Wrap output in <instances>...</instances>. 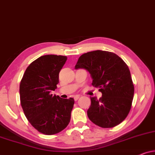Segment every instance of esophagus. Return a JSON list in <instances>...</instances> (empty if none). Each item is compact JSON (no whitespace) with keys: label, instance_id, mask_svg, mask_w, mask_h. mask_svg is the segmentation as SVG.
Wrapping results in <instances>:
<instances>
[{"label":"esophagus","instance_id":"34e87169","mask_svg":"<svg viewBox=\"0 0 155 155\" xmlns=\"http://www.w3.org/2000/svg\"><path fill=\"white\" fill-rule=\"evenodd\" d=\"M78 98H79V96H78V95H76V96H74V99L75 101H77V100H78Z\"/></svg>","mask_w":155,"mask_h":155}]
</instances>
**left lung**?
<instances>
[{
  "mask_svg": "<svg viewBox=\"0 0 155 155\" xmlns=\"http://www.w3.org/2000/svg\"><path fill=\"white\" fill-rule=\"evenodd\" d=\"M86 69L93 78V86L99 88L102 97H91L87 111L90 120L102 128L121 123L131 108L134 86L127 64L114 53L95 51L83 54L75 69Z\"/></svg>",
  "mask_w": 155,
  "mask_h": 155,
  "instance_id": "obj_1",
  "label": "left lung"
}]
</instances>
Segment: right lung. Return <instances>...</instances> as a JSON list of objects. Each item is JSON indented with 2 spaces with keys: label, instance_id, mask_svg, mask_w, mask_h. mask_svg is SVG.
Listing matches in <instances>:
<instances>
[{
  "label": "right lung",
  "instance_id": "obj_1",
  "mask_svg": "<svg viewBox=\"0 0 155 155\" xmlns=\"http://www.w3.org/2000/svg\"><path fill=\"white\" fill-rule=\"evenodd\" d=\"M67 60V56H41L29 65L20 81L24 113L32 126L43 134L60 133L70 121L74 100L51 94L57 88L59 74Z\"/></svg>",
  "mask_w": 155,
  "mask_h": 155
}]
</instances>
